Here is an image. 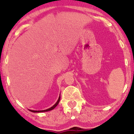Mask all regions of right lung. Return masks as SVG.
Here are the masks:
<instances>
[{"label": "right lung", "instance_id": "right-lung-1", "mask_svg": "<svg viewBox=\"0 0 134 134\" xmlns=\"http://www.w3.org/2000/svg\"><path fill=\"white\" fill-rule=\"evenodd\" d=\"M60 96H59V98H58V99L56 103H55V104H54V105L52 106V107L51 108H50L47 109V110H40V111H37V110H30V111L33 112V113H40V112H45V111H50V110H53V109H54L58 105V103H59V101H60Z\"/></svg>", "mask_w": 134, "mask_h": 134}]
</instances>
